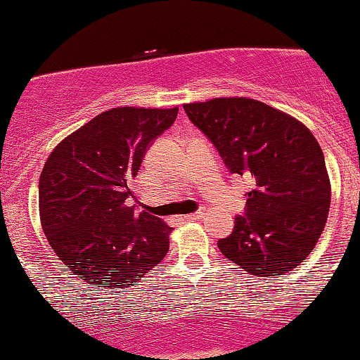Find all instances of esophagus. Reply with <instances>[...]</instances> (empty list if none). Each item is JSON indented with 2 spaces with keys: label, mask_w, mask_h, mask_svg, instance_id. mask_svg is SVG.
<instances>
[{
  "label": "esophagus",
  "mask_w": 360,
  "mask_h": 360,
  "mask_svg": "<svg viewBox=\"0 0 360 360\" xmlns=\"http://www.w3.org/2000/svg\"><path fill=\"white\" fill-rule=\"evenodd\" d=\"M203 214H205V212L203 210H198L196 213H191V214H186V220L188 221H193V220H200V218H203Z\"/></svg>",
  "instance_id": "1"
}]
</instances>
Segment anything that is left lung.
I'll return each instance as SVG.
<instances>
[{
    "label": "left lung",
    "instance_id": "obj_1",
    "mask_svg": "<svg viewBox=\"0 0 360 360\" xmlns=\"http://www.w3.org/2000/svg\"><path fill=\"white\" fill-rule=\"evenodd\" d=\"M184 111L226 169L252 186L233 232L218 240L221 254L257 278L300 266L323 232L330 208L325 157L311 131L249 98L189 103Z\"/></svg>",
    "mask_w": 360,
    "mask_h": 360
}]
</instances>
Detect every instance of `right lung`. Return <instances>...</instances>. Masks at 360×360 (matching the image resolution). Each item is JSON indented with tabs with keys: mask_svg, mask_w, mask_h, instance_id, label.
<instances>
[{
	"mask_svg": "<svg viewBox=\"0 0 360 360\" xmlns=\"http://www.w3.org/2000/svg\"><path fill=\"white\" fill-rule=\"evenodd\" d=\"M177 111L108 110L49 155L39 183L42 229L82 283L128 288L166 257L172 229L131 205V184L147 148L176 122Z\"/></svg>",
	"mask_w": 360,
	"mask_h": 360,
	"instance_id": "obj_1",
	"label": "right lung"
}]
</instances>
